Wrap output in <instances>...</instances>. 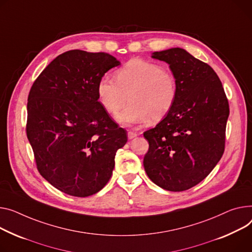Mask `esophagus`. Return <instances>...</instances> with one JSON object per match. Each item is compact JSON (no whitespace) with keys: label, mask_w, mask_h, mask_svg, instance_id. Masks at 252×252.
Wrapping results in <instances>:
<instances>
[{"label":"esophagus","mask_w":252,"mask_h":252,"mask_svg":"<svg viewBox=\"0 0 252 252\" xmlns=\"http://www.w3.org/2000/svg\"><path fill=\"white\" fill-rule=\"evenodd\" d=\"M137 136H138L137 132H133V131H130V130L127 132V138H128V140L135 139Z\"/></svg>","instance_id":"34e87169"}]
</instances>
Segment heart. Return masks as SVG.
I'll return each mask as SVG.
<instances>
[{"label":"heart","mask_w":252,"mask_h":252,"mask_svg":"<svg viewBox=\"0 0 252 252\" xmlns=\"http://www.w3.org/2000/svg\"><path fill=\"white\" fill-rule=\"evenodd\" d=\"M114 80L102 77L97 83L98 101L120 124L135 126L161 121L176 99V80L164 66L145 60H131L114 73Z\"/></svg>","instance_id":"1"}]
</instances>
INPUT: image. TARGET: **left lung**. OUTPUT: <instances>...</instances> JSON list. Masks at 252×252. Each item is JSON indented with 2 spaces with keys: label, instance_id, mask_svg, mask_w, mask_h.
I'll return each instance as SVG.
<instances>
[{
  "label": "left lung",
  "instance_id": "8db88e82",
  "mask_svg": "<svg viewBox=\"0 0 252 252\" xmlns=\"http://www.w3.org/2000/svg\"><path fill=\"white\" fill-rule=\"evenodd\" d=\"M152 58L169 64L177 94L169 113L144 132L145 171L163 189L183 191L204 180L224 153L228 100L215 71L186 49L154 52Z\"/></svg>",
  "mask_w": 252,
  "mask_h": 252
}]
</instances>
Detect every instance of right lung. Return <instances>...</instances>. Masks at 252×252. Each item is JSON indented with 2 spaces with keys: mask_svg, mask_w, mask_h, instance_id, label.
<instances>
[{
  "mask_svg": "<svg viewBox=\"0 0 252 252\" xmlns=\"http://www.w3.org/2000/svg\"><path fill=\"white\" fill-rule=\"evenodd\" d=\"M121 64L106 53L73 49L57 57L33 83L27 138L42 177L85 197L104 188L127 137L98 101L97 83Z\"/></svg>",
  "mask_w": 252,
  "mask_h": 252,
  "instance_id": "right-lung-1",
  "label": "right lung"
}]
</instances>
